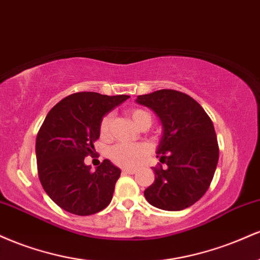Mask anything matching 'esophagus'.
I'll use <instances>...</instances> for the list:
<instances>
[{"label":"esophagus","instance_id":"esophagus-1","mask_svg":"<svg viewBox=\"0 0 260 260\" xmlns=\"http://www.w3.org/2000/svg\"><path fill=\"white\" fill-rule=\"evenodd\" d=\"M122 172H123V174H128V175H133V174H136V170L134 169H122Z\"/></svg>","mask_w":260,"mask_h":260}]
</instances>
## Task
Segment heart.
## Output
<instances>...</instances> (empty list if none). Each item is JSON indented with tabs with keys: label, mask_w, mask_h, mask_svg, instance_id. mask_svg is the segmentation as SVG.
<instances>
[{
	"label": "heart",
	"mask_w": 260,
	"mask_h": 260,
	"mask_svg": "<svg viewBox=\"0 0 260 260\" xmlns=\"http://www.w3.org/2000/svg\"><path fill=\"white\" fill-rule=\"evenodd\" d=\"M131 120L137 127L147 128L151 124V116L150 113L142 109H132L128 111ZM112 117L111 115L104 116V118L100 122V136L103 138H106L110 134V127H111ZM148 153V149L143 144H128V143H120L116 144L110 149L109 156L112 160L113 164L118 166H124V168H133L138 165L140 160L145 156Z\"/></svg>",
	"instance_id": "heart-1"
}]
</instances>
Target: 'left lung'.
Wrapping results in <instances>:
<instances>
[{"label":"left lung","instance_id":"obj_1","mask_svg":"<svg viewBox=\"0 0 260 260\" xmlns=\"http://www.w3.org/2000/svg\"><path fill=\"white\" fill-rule=\"evenodd\" d=\"M137 103L156 112L164 126L156 154L166 168H153L155 181L145 198L162 210H183L205 194L215 174L219 144L213 122L193 98L172 89L139 95Z\"/></svg>","mask_w":260,"mask_h":260}]
</instances>
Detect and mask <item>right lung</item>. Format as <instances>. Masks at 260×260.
I'll return each instance as SVG.
<instances>
[{
    "instance_id": "add662e5",
    "label": "right lung",
    "mask_w": 260,
    "mask_h": 260,
    "mask_svg": "<svg viewBox=\"0 0 260 260\" xmlns=\"http://www.w3.org/2000/svg\"><path fill=\"white\" fill-rule=\"evenodd\" d=\"M128 95L74 92L47 113L37 136L38 176L47 196L74 215H92L111 202L121 170L105 159L91 171L84 164L100 137V122Z\"/></svg>"
}]
</instances>
